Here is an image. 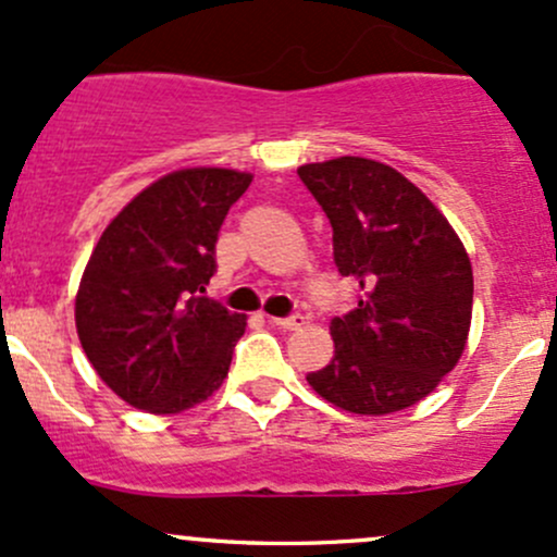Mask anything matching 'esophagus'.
Listing matches in <instances>:
<instances>
[{
    "instance_id": "obj_1",
    "label": "esophagus",
    "mask_w": 557,
    "mask_h": 557,
    "mask_svg": "<svg viewBox=\"0 0 557 557\" xmlns=\"http://www.w3.org/2000/svg\"><path fill=\"white\" fill-rule=\"evenodd\" d=\"M269 325L274 327H283V330H296L304 325V317L301 314H290V317H267Z\"/></svg>"
}]
</instances>
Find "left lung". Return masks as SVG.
<instances>
[{
	"label": "left lung",
	"instance_id": "obj_1",
	"mask_svg": "<svg viewBox=\"0 0 557 557\" xmlns=\"http://www.w3.org/2000/svg\"><path fill=\"white\" fill-rule=\"evenodd\" d=\"M298 176L333 227L357 304L330 322L335 354L309 386L354 414L418 405L455 368L473 314V269L442 211L386 163L335 158Z\"/></svg>",
	"mask_w": 557,
	"mask_h": 557
}]
</instances>
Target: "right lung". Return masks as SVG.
I'll list each match as a JSON object with an SVG mask.
<instances>
[{
	"label": "right lung",
	"instance_id": "1",
	"mask_svg": "<svg viewBox=\"0 0 557 557\" xmlns=\"http://www.w3.org/2000/svg\"><path fill=\"white\" fill-rule=\"evenodd\" d=\"M250 185L232 169L152 182L102 232L76 296L97 375L132 407L182 412L222 386L246 314L206 298L227 211Z\"/></svg>",
	"mask_w": 557,
	"mask_h": 557
}]
</instances>
